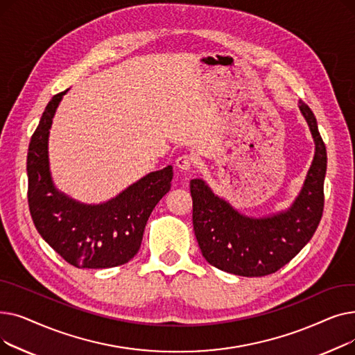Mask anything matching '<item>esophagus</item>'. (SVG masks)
<instances>
[{
	"instance_id": "1",
	"label": "esophagus",
	"mask_w": 355,
	"mask_h": 355,
	"mask_svg": "<svg viewBox=\"0 0 355 355\" xmlns=\"http://www.w3.org/2000/svg\"><path fill=\"white\" fill-rule=\"evenodd\" d=\"M175 165H177V168H180V170H182V171H189V170H191L193 165H194V158L191 155H187V154L180 155L175 159Z\"/></svg>"
}]
</instances>
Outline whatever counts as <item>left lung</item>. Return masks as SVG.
Wrapping results in <instances>:
<instances>
[{
    "mask_svg": "<svg viewBox=\"0 0 355 355\" xmlns=\"http://www.w3.org/2000/svg\"><path fill=\"white\" fill-rule=\"evenodd\" d=\"M300 109L315 142V155L304 187L288 210L249 217L216 196L206 181H190L194 233L204 259L214 268L248 277L275 273L302 250L318 227L327 149L309 106L300 101Z\"/></svg>",
    "mask_w": 355,
    "mask_h": 355,
    "instance_id": "8db88e82",
    "label": "left lung"
}]
</instances>
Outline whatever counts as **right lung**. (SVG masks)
Masks as SVG:
<instances>
[{
	"instance_id": "add662e5",
	"label": "right lung",
	"mask_w": 355,
	"mask_h": 355,
	"mask_svg": "<svg viewBox=\"0 0 355 355\" xmlns=\"http://www.w3.org/2000/svg\"><path fill=\"white\" fill-rule=\"evenodd\" d=\"M67 90L51 98L28 145L30 214L37 232L67 263L80 269L115 268L138 253L148 217L171 189L173 166L149 173L101 204H85L59 191L50 174L49 134Z\"/></svg>"
}]
</instances>
